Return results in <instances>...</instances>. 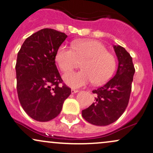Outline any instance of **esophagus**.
Here are the masks:
<instances>
[{
	"label": "esophagus",
	"mask_w": 153,
	"mask_h": 153,
	"mask_svg": "<svg viewBox=\"0 0 153 153\" xmlns=\"http://www.w3.org/2000/svg\"><path fill=\"white\" fill-rule=\"evenodd\" d=\"M71 94H74V93L78 92L79 90H77V89H71Z\"/></svg>",
	"instance_id": "esophagus-1"
}]
</instances>
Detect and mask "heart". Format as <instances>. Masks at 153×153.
<instances>
[{"label":"heart","instance_id":"b5f03b06","mask_svg":"<svg viewBox=\"0 0 153 153\" xmlns=\"http://www.w3.org/2000/svg\"><path fill=\"white\" fill-rule=\"evenodd\" d=\"M56 60L63 72H69L82 62V71L64 75V82L72 88H79L93 82L100 84L108 81L116 69L114 55L107 51L102 43L95 40L75 41L72 48L59 46Z\"/></svg>","mask_w":153,"mask_h":153}]
</instances>
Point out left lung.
<instances>
[{
	"label": "left lung",
	"instance_id": "left-lung-1",
	"mask_svg": "<svg viewBox=\"0 0 153 153\" xmlns=\"http://www.w3.org/2000/svg\"><path fill=\"white\" fill-rule=\"evenodd\" d=\"M118 59V68L114 76L105 85L93 90L94 102L82 110L88 123L106 126L117 120L128 105L134 69L130 53L121 46H114Z\"/></svg>",
	"mask_w": 153,
	"mask_h": 153
}]
</instances>
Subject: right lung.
<instances>
[{
	"instance_id": "right-lung-1",
	"label": "right lung",
	"mask_w": 153,
	"mask_h": 153,
	"mask_svg": "<svg viewBox=\"0 0 153 153\" xmlns=\"http://www.w3.org/2000/svg\"><path fill=\"white\" fill-rule=\"evenodd\" d=\"M67 37L64 33L44 28L25 40L16 64L17 92L23 109L32 119L48 122L61 112L71 89L56 66V54Z\"/></svg>"
}]
</instances>
